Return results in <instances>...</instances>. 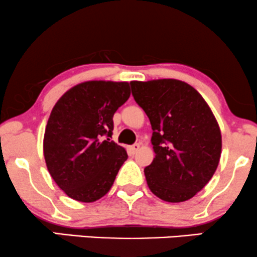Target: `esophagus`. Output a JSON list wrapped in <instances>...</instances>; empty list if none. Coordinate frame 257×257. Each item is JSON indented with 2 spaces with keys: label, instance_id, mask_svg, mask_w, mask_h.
<instances>
[{
  "label": "esophagus",
  "instance_id": "esophagus-1",
  "mask_svg": "<svg viewBox=\"0 0 257 257\" xmlns=\"http://www.w3.org/2000/svg\"><path fill=\"white\" fill-rule=\"evenodd\" d=\"M140 146H141L140 144H134L133 146H131V151H132L133 154H135V153L139 151V149H140Z\"/></svg>",
  "mask_w": 257,
  "mask_h": 257
}]
</instances>
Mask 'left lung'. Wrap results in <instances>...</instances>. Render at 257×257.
Instances as JSON below:
<instances>
[{
  "instance_id": "1",
  "label": "left lung",
  "mask_w": 257,
  "mask_h": 257,
  "mask_svg": "<svg viewBox=\"0 0 257 257\" xmlns=\"http://www.w3.org/2000/svg\"><path fill=\"white\" fill-rule=\"evenodd\" d=\"M135 102L151 121L155 158L145 168L149 190L170 203L191 199L218 166L222 135L198 91L178 79L131 82Z\"/></svg>"
}]
</instances>
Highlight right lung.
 <instances>
[{
	"mask_svg": "<svg viewBox=\"0 0 257 257\" xmlns=\"http://www.w3.org/2000/svg\"><path fill=\"white\" fill-rule=\"evenodd\" d=\"M129 96L126 82L90 80L71 87L52 109L44 136L45 161L72 199L92 203L105 196L128 159L110 138L113 113Z\"/></svg>",
	"mask_w": 257,
	"mask_h": 257,
	"instance_id": "1",
	"label": "right lung"
}]
</instances>
